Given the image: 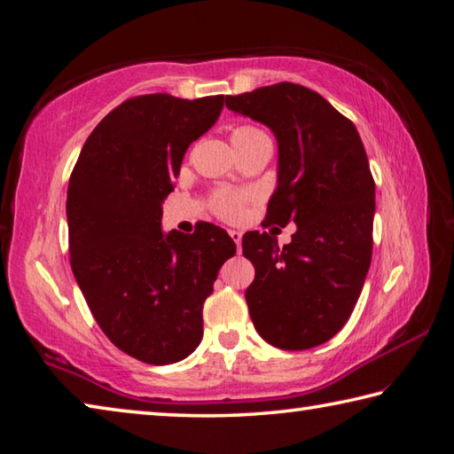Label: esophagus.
Wrapping results in <instances>:
<instances>
[{"instance_id":"obj_1","label":"esophagus","mask_w":454,"mask_h":454,"mask_svg":"<svg viewBox=\"0 0 454 454\" xmlns=\"http://www.w3.org/2000/svg\"><path fill=\"white\" fill-rule=\"evenodd\" d=\"M229 237H231L233 243L237 245V249H239V247H241V237H243V233H241V231H235V229H231V231H229Z\"/></svg>"}]
</instances>
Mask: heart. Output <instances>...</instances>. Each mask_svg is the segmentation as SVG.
<instances>
[{
    "instance_id": "1",
    "label": "heart",
    "mask_w": 454,
    "mask_h": 454,
    "mask_svg": "<svg viewBox=\"0 0 454 454\" xmlns=\"http://www.w3.org/2000/svg\"><path fill=\"white\" fill-rule=\"evenodd\" d=\"M254 130H257L254 126H237V129L231 132V140ZM241 205H243L241 195H233V192H219L213 200V211L223 219H237L241 213Z\"/></svg>"
}]
</instances>
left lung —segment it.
<instances>
[{"label":"left lung","instance_id":"8db88e82","mask_svg":"<svg viewBox=\"0 0 454 454\" xmlns=\"http://www.w3.org/2000/svg\"><path fill=\"white\" fill-rule=\"evenodd\" d=\"M229 110L270 126L279 146L267 225L295 223L292 243L243 235L255 267L245 292L255 330L271 346L308 350L350 319L372 259L374 178L354 122L306 86L279 82L227 96Z\"/></svg>","mask_w":454,"mask_h":454}]
</instances>
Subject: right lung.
Here are the masks:
<instances>
[{"label":"right lung","mask_w":454,"mask_h":454,"mask_svg":"<svg viewBox=\"0 0 454 454\" xmlns=\"http://www.w3.org/2000/svg\"><path fill=\"white\" fill-rule=\"evenodd\" d=\"M225 96L145 94L124 100L82 146L68 184L70 265L106 338L145 364H173L203 338V303L235 255L207 223L162 235V200L189 145L217 121Z\"/></svg>","instance_id":"obj_1"}]
</instances>
